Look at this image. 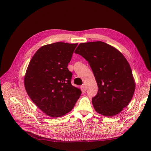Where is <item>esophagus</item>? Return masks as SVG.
<instances>
[{
    "label": "esophagus",
    "instance_id": "esophagus-1",
    "mask_svg": "<svg viewBox=\"0 0 151 151\" xmlns=\"http://www.w3.org/2000/svg\"><path fill=\"white\" fill-rule=\"evenodd\" d=\"M81 87H82V88L83 89V90H84V91H86V90H87V87H86L85 84H84V83H83V84H82Z\"/></svg>",
    "mask_w": 151,
    "mask_h": 151
}]
</instances>
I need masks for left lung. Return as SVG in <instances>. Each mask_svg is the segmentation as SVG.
<instances>
[{
  "label": "left lung",
  "mask_w": 151,
  "mask_h": 151,
  "mask_svg": "<svg viewBox=\"0 0 151 151\" xmlns=\"http://www.w3.org/2000/svg\"><path fill=\"white\" fill-rule=\"evenodd\" d=\"M75 53L87 60L97 86L94 109L106 116L121 112L133 98L136 84L130 64L117 49L101 41L81 43Z\"/></svg>",
  "instance_id": "obj_1"
}]
</instances>
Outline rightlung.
I'll return each mask as SVG.
<instances>
[{"label": "right lung", "instance_id": "1", "mask_svg": "<svg viewBox=\"0 0 151 151\" xmlns=\"http://www.w3.org/2000/svg\"><path fill=\"white\" fill-rule=\"evenodd\" d=\"M78 44L56 42L40 48L29 63L24 86L33 103L47 115L60 117L73 108L81 94L68 68Z\"/></svg>", "mask_w": 151, "mask_h": 151}]
</instances>
